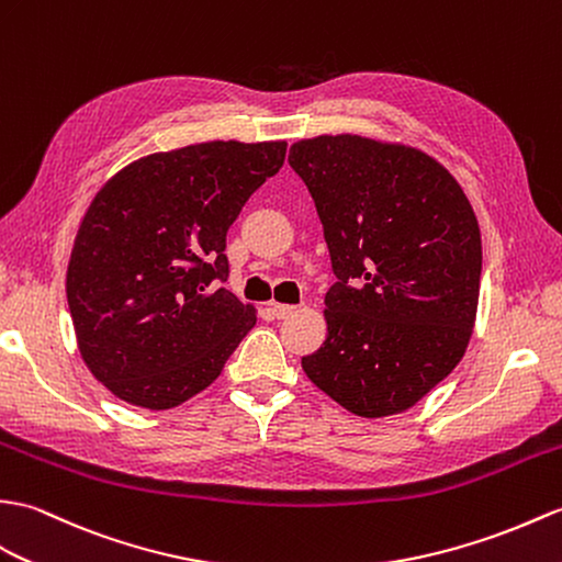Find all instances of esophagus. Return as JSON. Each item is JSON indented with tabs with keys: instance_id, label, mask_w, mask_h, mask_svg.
<instances>
[{
	"instance_id": "34e87169",
	"label": "esophagus",
	"mask_w": 562,
	"mask_h": 562,
	"mask_svg": "<svg viewBox=\"0 0 562 562\" xmlns=\"http://www.w3.org/2000/svg\"><path fill=\"white\" fill-rule=\"evenodd\" d=\"M270 311H272V316L276 318H286V316H292L294 313V306H290V304H278V302H272L270 304Z\"/></svg>"
}]
</instances>
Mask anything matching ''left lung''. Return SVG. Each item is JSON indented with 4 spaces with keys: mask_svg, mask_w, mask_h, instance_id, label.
<instances>
[{
    "mask_svg": "<svg viewBox=\"0 0 562 562\" xmlns=\"http://www.w3.org/2000/svg\"><path fill=\"white\" fill-rule=\"evenodd\" d=\"M328 244L337 282L328 337L306 375L357 416L400 414L436 387L472 337L481 232L462 187L430 155L363 136L290 148Z\"/></svg>",
    "mask_w": 562,
    "mask_h": 562,
    "instance_id": "left-lung-1",
    "label": "left lung"
}]
</instances>
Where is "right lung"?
I'll list each match as a JSON object with an SVG mask.
<instances>
[{"label": "right lung", "mask_w": 562, "mask_h": 562, "mask_svg": "<svg viewBox=\"0 0 562 562\" xmlns=\"http://www.w3.org/2000/svg\"><path fill=\"white\" fill-rule=\"evenodd\" d=\"M286 143L211 140L153 153L90 203L67 270L86 367L120 400L172 409L201 393L256 325L222 286L227 229L280 172Z\"/></svg>", "instance_id": "1"}]
</instances>
